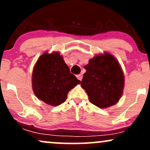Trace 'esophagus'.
Returning <instances> with one entry per match:
<instances>
[{"label":"esophagus","mask_w":150,"mask_h":150,"mask_svg":"<svg viewBox=\"0 0 150 150\" xmlns=\"http://www.w3.org/2000/svg\"><path fill=\"white\" fill-rule=\"evenodd\" d=\"M76 77L79 80H80V81L82 80V74H79V75H77Z\"/></svg>","instance_id":"34e87169"}]
</instances>
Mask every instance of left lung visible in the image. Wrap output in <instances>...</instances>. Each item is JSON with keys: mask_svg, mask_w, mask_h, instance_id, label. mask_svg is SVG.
I'll return each mask as SVG.
<instances>
[{"mask_svg": "<svg viewBox=\"0 0 150 150\" xmlns=\"http://www.w3.org/2000/svg\"><path fill=\"white\" fill-rule=\"evenodd\" d=\"M81 87L85 89L89 101L99 108L116 104L124 87V75L112 55H97L85 65Z\"/></svg>", "mask_w": 150, "mask_h": 150, "instance_id": "obj_1", "label": "left lung"}]
</instances>
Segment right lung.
I'll use <instances>...</instances> for the list:
<instances>
[{
  "label": "right lung",
  "mask_w": 150,
  "mask_h": 150,
  "mask_svg": "<svg viewBox=\"0 0 150 150\" xmlns=\"http://www.w3.org/2000/svg\"><path fill=\"white\" fill-rule=\"evenodd\" d=\"M79 83L80 81L70 73L58 52L42 54L32 73V88L36 97L51 106L64 102L69 91Z\"/></svg>",
  "instance_id": "right-lung-1"
}]
</instances>
